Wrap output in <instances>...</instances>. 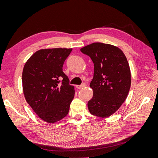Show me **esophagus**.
<instances>
[{
	"label": "esophagus",
	"instance_id": "1",
	"mask_svg": "<svg viewBox=\"0 0 158 158\" xmlns=\"http://www.w3.org/2000/svg\"><path fill=\"white\" fill-rule=\"evenodd\" d=\"M85 86H86V84L84 83L82 85H76V88H77L78 89H81V88H82L85 87Z\"/></svg>",
	"mask_w": 158,
	"mask_h": 158
}]
</instances>
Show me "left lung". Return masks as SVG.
<instances>
[{"mask_svg": "<svg viewBox=\"0 0 158 158\" xmlns=\"http://www.w3.org/2000/svg\"><path fill=\"white\" fill-rule=\"evenodd\" d=\"M94 64V78L89 86L93 97L88 103L92 114L107 118L125 102L131 85V74L127 57L113 45L93 43L81 48Z\"/></svg>", "mask_w": 158, "mask_h": 158, "instance_id": "8db88e82", "label": "left lung"}]
</instances>
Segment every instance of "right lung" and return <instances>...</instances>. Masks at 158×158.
<instances>
[{"mask_svg": "<svg viewBox=\"0 0 158 158\" xmlns=\"http://www.w3.org/2000/svg\"><path fill=\"white\" fill-rule=\"evenodd\" d=\"M72 50L40 49L23 66L22 88L25 99L37 115L46 123L53 124L67 115L74 97V86L69 85L68 76L63 71L64 62Z\"/></svg>", "mask_w": 158, "mask_h": 158, "instance_id": "obj_1", "label": "right lung"}]
</instances>
